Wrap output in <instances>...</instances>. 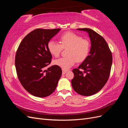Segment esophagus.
<instances>
[{
	"instance_id": "1",
	"label": "esophagus",
	"mask_w": 128,
	"mask_h": 128,
	"mask_svg": "<svg viewBox=\"0 0 128 128\" xmlns=\"http://www.w3.org/2000/svg\"><path fill=\"white\" fill-rule=\"evenodd\" d=\"M67 72V70H64V69H63V70H62V75H64V74H65Z\"/></svg>"
}]
</instances>
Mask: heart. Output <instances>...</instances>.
Returning <instances> with one entry per match:
<instances>
[{
  "mask_svg": "<svg viewBox=\"0 0 128 128\" xmlns=\"http://www.w3.org/2000/svg\"><path fill=\"white\" fill-rule=\"evenodd\" d=\"M60 42L51 40L48 43L49 52L56 57L59 56L62 48L69 47L67 56L61 58L53 61V64L64 70H68L76 61H83L88 57L90 50V42L78 34L67 32L60 37Z\"/></svg>",
  "mask_w": 128,
  "mask_h": 128,
  "instance_id": "obj_1",
  "label": "heart"
}]
</instances>
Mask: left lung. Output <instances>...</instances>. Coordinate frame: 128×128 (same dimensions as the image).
Returning <instances> with one entry per match:
<instances>
[{
  "instance_id": "1",
  "label": "left lung",
  "mask_w": 128,
  "mask_h": 128,
  "mask_svg": "<svg viewBox=\"0 0 128 128\" xmlns=\"http://www.w3.org/2000/svg\"><path fill=\"white\" fill-rule=\"evenodd\" d=\"M77 30L86 32L90 38V53L78 68L72 70V80L74 90L84 96H90L98 92L107 83L112 64V54L104 38L88 28Z\"/></svg>"
}]
</instances>
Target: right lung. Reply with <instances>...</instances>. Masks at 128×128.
Here are the masks:
<instances>
[{
  "mask_svg": "<svg viewBox=\"0 0 128 128\" xmlns=\"http://www.w3.org/2000/svg\"><path fill=\"white\" fill-rule=\"evenodd\" d=\"M60 29H36L19 45L15 64L19 81L25 90L37 97H45L55 91L62 74L60 67L52 66L48 43Z\"/></svg>",
  "mask_w": 128,
  "mask_h": 128,
  "instance_id": "add662e5",
  "label": "right lung"
}]
</instances>
